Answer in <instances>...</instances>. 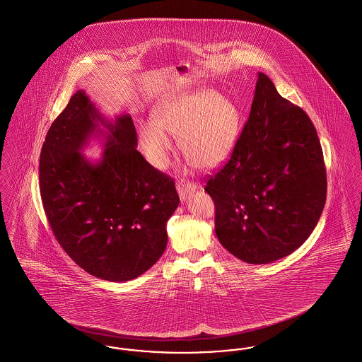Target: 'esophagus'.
Here are the masks:
<instances>
[{"instance_id":"obj_1","label":"esophagus","mask_w":362,"mask_h":362,"mask_svg":"<svg viewBox=\"0 0 362 362\" xmlns=\"http://www.w3.org/2000/svg\"><path fill=\"white\" fill-rule=\"evenodd\" d=\"M176 189H177V194H179V197H180V201H185L189 194L194 192V191L197 189V185L182 180V182H179V183L176 185Z\"/></svg>"}]
</instances>
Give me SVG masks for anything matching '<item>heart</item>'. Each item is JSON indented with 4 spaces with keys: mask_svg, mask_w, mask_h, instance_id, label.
<instances>
[{
    "mask_svg": "<svg viewBox=\"0 0 362 362\" xmlns=\"http://www.w3.org/2000/svg\"><path fill=\"white\" fill-rule=\"evenodd\" d=\"M238 108L214 92L192 90L176 95L153 110V121L138 126L139 145L156 168L170 161L173 141L180 153L199 170H213L230 156L239 136Z\"/></svg>",
    "mask_w": 362,
    "mask_h": 362,
    "instance_id": "heart-1",
    "label": "heart"
}]
</instances>
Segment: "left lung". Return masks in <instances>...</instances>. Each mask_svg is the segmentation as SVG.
I'll use <instances>...</instances> for the list:
<instances>
[{
	"label": "left lung",
	"instance_id": "8db88e82",
	"mask_svg": "<svg viewBox=\"0 0 362 362\" xmlns=\"http://www.w3.org/2000/svg\"><path fill=\"white\" fill-rule=\"evenodd\" d=\"M216 235L251 264L285 258L310 238L326 204L327 177L310 117L258 73L250 117L229 161L207 180Z\"/></svg>",
	"mask_w": 362,
	"mask_h": 362
}]
</instances>
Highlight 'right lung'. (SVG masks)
Listing matches in <instances>:
<instances>
[{"label":"right lung","instance_id":"add662e5","mask_svg":"<svg viewBox=\"0 0 362 362\" xmlns=\"http://www.w3.org/2000/svg\"><path fill=\"white\" fill-rule=\"evenodd\" d=\"M93 137L104 139L98 162L82 153ZM136 148L132 117L108 121L81 89L52 122L40 152V195L55 239L86 273L105 281H130L155 264L179 205L173 179Z\"/></svg>","mask_w":362,"mask_h":362}]
</instances>
